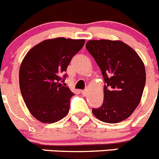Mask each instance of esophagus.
<instances>
[{"label": "esophagus", "mask_w": 159, "mask_h": 159, "mask_svg": "<svg viewBox=\"0 0 159 159\" xmlns=\"http://www.w3.org/2000/svg\"><path fill=\"white\" fill-rule=\"evenodd\" d=\"M81 93H82L83 95L86 96L87 94V90H82V91H81Z\"/></svg>", "instance_id": "1"}]
</instances>
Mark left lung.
Returning <instances> with one entry per match:
<instances>
[{"mask_svg":"<svg viewBox=\"0 0 159 159\" xmlns=\"http://www.w3.org/2000/svg\"><path fill=\"white\" fill-rule=\"evenodd\" d=\"M86 48L101 69L104 100L92 113L98 120L115 124L127 119L140 102L146 82L142 60L120 41L91 40Z\"/></svg>","mask_w":159,"mask_h":159,"instance_id":"left-lung-1","label":"left lung"}]
</instances>
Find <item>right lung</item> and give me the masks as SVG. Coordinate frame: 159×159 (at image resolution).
Wrapping results in <instances>:
<instances>
[{"mask_svg":"<svg viewBox=\"0 0 159 159\" xmlns=\"http://www.w3.org/2000/svg\"><path fill=\"white\" fill-rule=\"evenodd\" d=\"M84 43V39H49L34 46L23 60L20 91L29 111L41 122L54 123L68 114L74 94L65 83V72Z\"/></svg>","mask_w":159,"mask_h":159,"instance_id":"1","label":"right lung"}]
</instances>
